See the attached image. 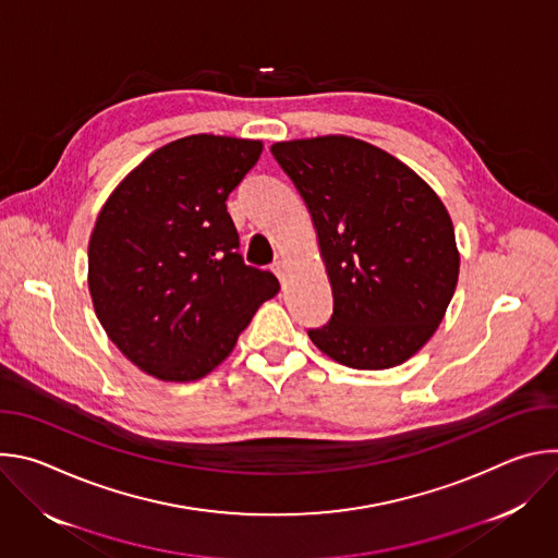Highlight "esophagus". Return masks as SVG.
<instances>
[{
	"mask_svg": "<svg viewBox=\"0 0 558 558\" xmlns=\"http://www.w3.org/2000/svg\"><path fill=\"white\" fill-rule=\"evenodd\" d=\"M284 269H287V267H284V263H282V260H278V263H274V265H271V271H274L280 280L284 278Z\"/></svg>",
	"mask_w": 558,
	"mask_h": 558,
	"instance_id": "1",
	"label": "esophagus"
}]
</instances>
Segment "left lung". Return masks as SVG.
Returning a JSON list of instances; mask_svg holds the SVG:
<instances>
[{"label":"left lung","mask_w":558,"mask_h":558,"mask_svg":"<svg viewBox=\"0 0 558 558\" xmlns=\"http://www.w3.org/2000/svg\"><path fill=\"white\" fill-rule=\"evenodd\" d=\"M304 198L333 289V315L311 342L362 371L407 362L437 331L459 278L452 220L439 196L388 151L351 136L271 145Z\"/></svg>","instance_id":"8db88e82"}]
</instances>
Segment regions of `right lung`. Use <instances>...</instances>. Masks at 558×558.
<instances>
[{"instance_id": "add662e5", "label": "right lung", "mask_w": 558, "mask_h": 558, "mask_svg": "<svg viewBox=\"0 0 558 558\" xmlns=\"http://www.w3.org/2000/svg\"><path fill=\"white\" fill-rule=\"evenodd\" d=\"M260 141L194 134L134 168L101 207L88 287L108 338L141 371L194 381L235 347L280 289L245 265L227 196L258 163Z\"/></svg>"}]
</instances>
